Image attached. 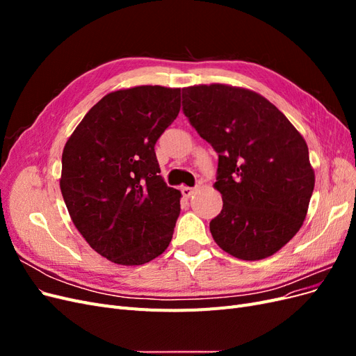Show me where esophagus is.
Wrapping results in <instances>:
<instances>
[{
    "label": "esophagus",
    "instance_id": "1",
    "mask_svg": "<svg viewBox=\"0 0 356 356\" xmlns=\"http://www.w3.org/2000/svg\"><path fill=\"white\" fill-rule=\"evenodd\" d=\"M181 191H182V196H184V197H190V196L193 195V193H195V188H193V187H187V186H184V187L181 188Z\"/></svg>",
    "mask_w": 356,
    "mask_h": 356
}]
</instances>
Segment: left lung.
Wrapping results in <instances>:
<instances>
[{
  "label": "left lung",
  "instance_id": "obj_1",
  "mask_svg": "<svg viewBox=\"0 0 356 356\" xmlns=\"http://www.w3.org/2000/svg\"><path fill=\"white\" fill-rule=\"evenodd\" d=\"M182 110L218 153L213 241L246 261L273 255L303 225L314 193L305 138L264 96L229 84L184 88Z\"/></svg>",
  "mask_w": 356,
  "mask_h": 356
}]
</instances>
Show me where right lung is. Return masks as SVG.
<instances>
[{"instance_id":"1","label":"right lung","mask_w":356,"mask_h":356,"mask_svg":"<svg viewBox=\"0 0 356 356\" xmlns=\"http://www.w3.org/2000/svg\"><path fill=\"white\" fill-rule=\"evenodd\" d=\"M181 108V89L136 86L93 105L62 153L60 191L75 227L115 264L163 254L181 211V191L160 175L154 145Z\"/></svg>"}]
</instances>
